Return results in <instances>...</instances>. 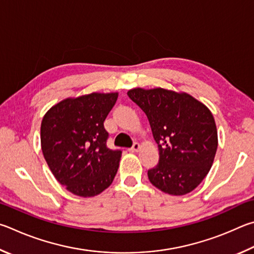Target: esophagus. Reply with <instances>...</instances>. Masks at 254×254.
<instances>
[{
  "label": "esophagus",
  "mask_w": 254,
  "mask_h": 254,
  "mask_svg": "<svg viewBox=\"0 0 254 254\" xmlns=\"http://www.w3.org/2000/svg\"><path fill=\"white\" fill-rule=\"evenodd\" d=\"M139 150H140V145L138 143H135L134 145H132V147L129 148V152H131V153L139 152Z\"/></svg>",
  "instance_id": "esophagus-1"
}]
</instances>
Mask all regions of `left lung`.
I'll return each instance as SVG.
<instances>
[{
    "instance_id": "1",
    "label": "left lung",
    "mask_w": 254,
    "mask_h": 254,
    "mask_svg": "<svg viewBox=\"0 0 254 254\" xmlns=\"http://www.w3.org/2000/svg\"><path fill=\"white\" fill-rule=\"evenodd\" d=\"M128 97L148 118L159 163L148 171L155 188L170 195L192 192L214 162L217 129L211 110L188 92L161 87L132 88Z\"/></svg>"
}]
</instances>
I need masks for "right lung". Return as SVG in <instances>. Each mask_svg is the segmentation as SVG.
I'll return each mask as SVG.
<instances>
[{
	"instance_id": "right-lung-1",
	"label": "right lung",
	"mask_w": 254,
	"mask_h": 254,
	"mask_svg": "<svg viewBox=\"0 0 254 254\" xmlns=\"http://www.w3.org/2000/svg\"><path fill=\"white\" fill-rule=\"evenodd\" d=\"M118 92H91L53 105L41 123V149L49 168L74 195L93 197L117 174L122 152L106 146L104 122Z\"/></svg>"
}]
</instances>
